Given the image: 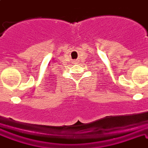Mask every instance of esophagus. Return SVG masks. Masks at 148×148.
<instances>
[{
  "instance_id": "esophagus-1",
  "label": "esophagus",
  "mask_w": 148,
  "mask_h": 148,
  "mask_svg": "<svg viewBox=\"0 0 148 148\" xmlns=\"http://www.w3.org/2000/svg\"><path fill=\"white\" fill-rule=\"evenodd\" d=\"M74 63H77V62H76V60L74 61Z\"/></svg>"
}]
</instances>
